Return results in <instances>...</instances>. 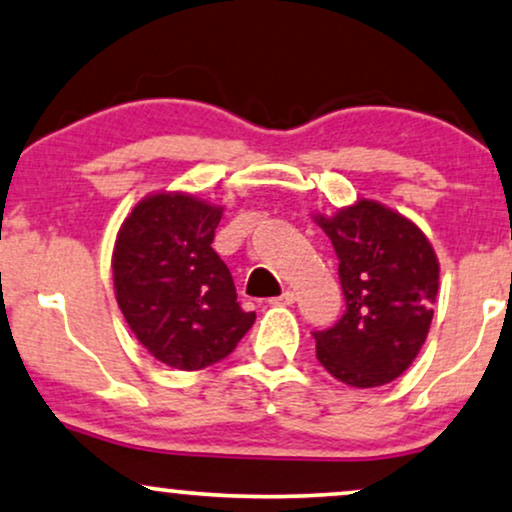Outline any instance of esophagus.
Instances as JSON below:
<instances>
[{"mask_svg":"<svg viewBox=\"0 0 512 512\" xmlns=\"http://www.w3.org/2000/svg\"><path fill=\"white\" fill-rule=\"evenodd\" d=\"M296 301V294L292 292V289H285L280 296H275V299H270V304L275 306H292Z\"/></svg>","mask_w":512,"mask_h":512,"instance_id":"obj_1","label":"esophagus"}]
</instances>
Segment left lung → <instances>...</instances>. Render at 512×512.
Returning <instances> with one entry per match:
<instances>
[{"instance_id":"8db88e82","label":"left lung","mask_w":512,"mask_h":512,"mask_svg":"<svg viewBox=\"0 0 512 512\" xmlns=\"http://www.w3.org/2000/svg\"><path fill=\"white\" fill-rule=\"evenodd\" d=\"M315 223L339 258L346 311L313 332L315 356L349 387H382L415 361L432 325L439 261L413 220L380 201L358 199Z\"/></svg>"}]
</instances>
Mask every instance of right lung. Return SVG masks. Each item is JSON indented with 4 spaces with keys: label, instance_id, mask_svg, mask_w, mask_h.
Returning a JSON list of instances; mask_svg holds the SVG:
<instances>
[{
    "label": "right lung",
    "instance_id": "1",
    "mask_svg": "<svg viewBox=\"0 0 512 512\" xmlns=\"http://www.w3.org/2000/svg\"><path fill=\"white\" fill-rule=\"evenodd\" d=\"M223 206L187 192H156L118 230L111 268L116 301L156 361L201 370L230 356L256 313L237 304L230 270L213 251Z\"/></svg>",
    "mask_w": 512,
    "mask_h": 512
}]
</instances>
